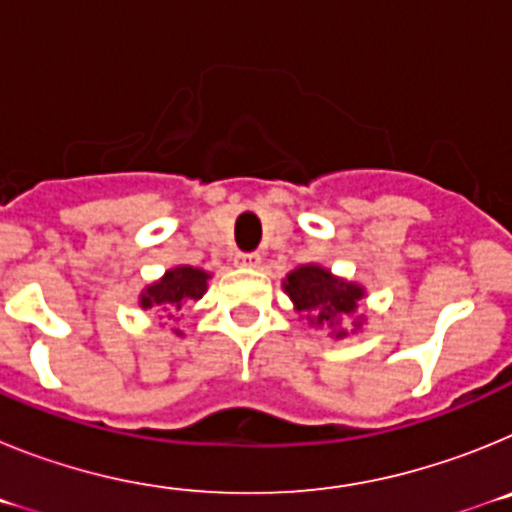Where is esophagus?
<instances>
[{
  "label": "esophagus",
  "mask_w": 512,
  "mask_h": 512,
  "mask_svg": "<svg viewBox=\"0 0 512 512\" xmlns=\"http://www.w3.org/2000/svg\"><path fill=\"white\" fill-rule=\"evenodd\" d=\"M235 264L246 266V269H256L261 264V253H238L235 256Z\"/></svg>",
  "instance_id": "34e87169"
}]
</instances>
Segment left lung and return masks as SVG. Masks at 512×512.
Returning <instances> with one entry per match:
<instances>
[{"mask_svg":"<svg viewBox=\"0 0 512 512\" xmlns=\"http://www.w3.org/2000/svg\"><path fill=\"white\" fill-rule=\"evenodd\" d=\"M284 292L289 295V300L295 302V310L302 318H307V323L318 325V328L328 325V328H333L336 338L348 336L341 328V318L356 315L359 302L364 300L361 284L333 277L330 269H323L318 264H305L289 271L287 279H284ZM359 328L361 318H356L354 330Z\"/></svg>","mask_w":512,"mask_h":512,"instance_id":"8db88e82","label":"left lung"}]
</instances>
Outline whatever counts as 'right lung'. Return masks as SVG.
Here are the masks:
<instances>
[{
	"label": "right lung",
	"instance_id": "obj_1",
	"mask_svg": "<svg viewBox=\"0 0 512 512\" xmlns=\"http://www.w3.org/2000/svg\"><path fill=\"white\" fill-rule=\"evenodd\" d=\"M207 274L205 269H194V266H174L158 279V282L148 284L140 292L138 305L143 310L151 307H161V310H182L189 300H200L207 292ZM179 333V330H176ZM182 336V333H179Z\"/></svg>",
	"mask_w": 512,
	"mask_h": 512
}]
</instances>
